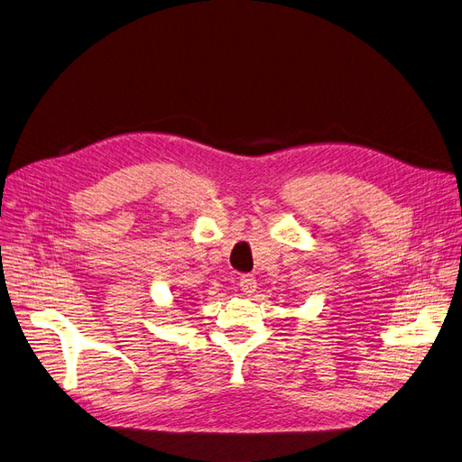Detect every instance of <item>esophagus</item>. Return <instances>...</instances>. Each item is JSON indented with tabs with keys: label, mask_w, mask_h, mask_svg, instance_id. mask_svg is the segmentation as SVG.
Here are the masks:
<instances>
[{
	"label": "esophagus",
	"mask_w": 462,
	"mask_h": 462,
	"mask_svg": "<svg viewBox=\"0 0 462 462\" xmlns=\"http://www.w3.org/2000/svg\"><path fill=\"white\" fill-rule=\"evenodd\" d=\"M239 288L245 296H251L256 292V279L253 275H244L239 279Z\"/></svg>",
	"instance_id": "34e87169"
}]
</instances>
